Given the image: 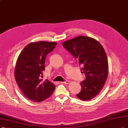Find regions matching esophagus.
Masks as SVG:
<instances>
[{"instance_id": "obj_1", "label": "esophagus", "mask_w": 128, "mask_h": 128, "mask_svg": "<svg viewBox=\"0 0 128 128\" xmlns=\"http://www.w3.org/2000/svg\"><path fill=\"white\" fill-rule=\"evenodd\" d=\"M60 83H63V84H68L70 83L69 81H65L64 82H60Z\"/></svg>"}]
</instances>
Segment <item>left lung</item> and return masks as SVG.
<instances>
[{
    "label": "left lung",
    "mask_w": 128,
    "mask_h": 128,
    "mask_svg": "<svg viewBox=\"0 0 128 128\" xmlns=\"http://www.w3.org/2000/svg\"><path fill=\"white\" fill-rule=\"evenodd\" d=\"M63 46L83 66L82 73L86 78L80 83L81 91L76 96L88 101L102 90L108 75V62L106 52L98 40L93 38L80 36L64 42Z\"/></svg>",
    "instance_id": "obj_1"
}]
</instances>
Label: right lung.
I'll list each match as a JSON object with an SVG mask.
<instances>
[{
	"label": "right lung",
	"instance_id": "add662e5",
	"mask_svg": "<svg viewBox=\"0 0 128 128\" xmlns=\"http://www.w3.org/2000/svg\"><path fill=\"white\" fill-rule=\"evenodd\" d=\"M57 45L56 42L40 41L30 42L19 55L15 69L17 84L26 98L40 102L50 97L55 86L48 80L42 81L40 77L45 70L47 55Z\"/></svg>",
	"mask_w": 128,
	"mask_h": 128
}]
</instances>
